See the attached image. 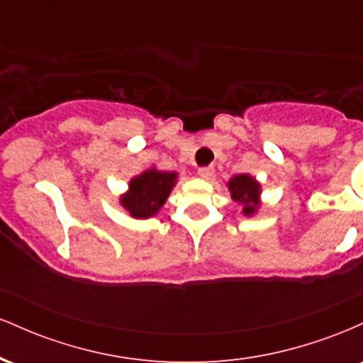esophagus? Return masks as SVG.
Segmentation results:
<instances>
[{"mask_svg": "<svg viewBox=\"0 0 363 363\" xmlns=\"http://www.w3.org/2000/svg\"><path fill=\"white\" fill-rule=\"evenodd\" d=\"M198 174H199V177H203V179H211L213 177L215 170H213V167H199Z\"/></svg>", "mask_w": 363, "mask_h": 363, "instance_id": "esophagus-1", "label": "esophagus"}]
</instances>
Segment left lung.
<instances>
[{
    "label": "left lung",
    "instance_id": "1",
    "mask_svg": "<svg viewBox=\"0 0 363 363\" xmlns=\"http://www.w3.org/2000/svg\"><path fill=\"white\" fill-rule=\"evenodd\" d=\"M228 191L232 193V198L235 201L242 203L244 205V215H252L256 211V208L259 203H257V198H259V184L251 176L247 174H240V176H235L230 179L228 182Z\"/></svg>",
    "mask_w": 363,
    "mask_h": 363
}]
</instances>
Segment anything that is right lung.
Listing matches in <instances>:
<instances>
[{
    "label": "right lung",
    "instance_id": "right-lung-1",
    "mask_svg": "<svg viewBox=\"0 0 363 363\" xmlns=\"http://www.w3.org/2000/svg\"><path fill=\"white\" fill-rule=\"evenodd\" d=\"M176 172H160L157 169L145 170L129 182V191L121 198V205L135 218H150L164 206L176 184Z\"/></svg>",
    "mask_w": 363,
    "mask_h": 363
}]
</instances>
